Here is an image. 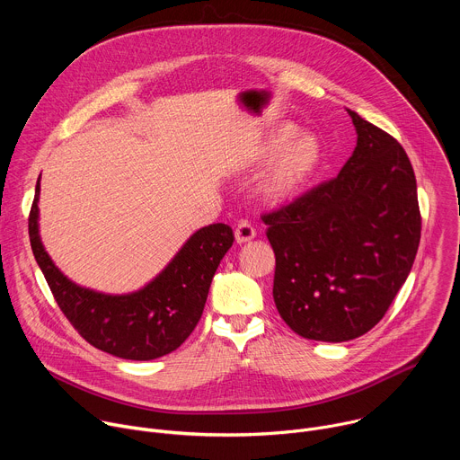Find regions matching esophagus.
I'll return each mask as SVG.
<instances>
[{
	"mask_svg": "<svg viewBox=\"0 0 460 460\" xmlns=\"http://www.w3.org/2000/svg\"><path fill=\"white\" fill-rule=\"evenodd\" d=\"M254 234H256V231H254V227L249 224V222H245V220H242V222H238V226H236V229H234V240H236V243H247V242H251L252 238H254Z\"/></svg>",
	"mask_w": 460,
	"mask_h": 460,
	"instance_id": "34e87169",
	"label": "esophagus"
}]
</instances>
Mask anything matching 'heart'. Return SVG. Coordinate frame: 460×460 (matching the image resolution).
<instances>
[{
  "instance_id": "1",
  "label": "heart",
  "mask_w": 460,
  "mask_h": 460,
  "mask_svg": "<svg viewBox=\"0 0 460 460\" xmlns=\"http://www.w3.org/2000/svg\"><path fill=\"white\" fill-rule=\"evenodd\" d=\"M256 162H268L258 181V196L270 206H284L307 189L322 164L316 137L300 133L293 123H282L264 137L254 153Z\"/></svg>"
}]
</instances>
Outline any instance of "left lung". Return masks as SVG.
<instances>
[{
	"mask_svg": "<svg viewBox=\"0 0 460 460\" xmlns=\"http://www.w3.org/2000/svg\"><path fill=\"white\" fill-rule=\"evenodd\" d=\"M357 147L339 176L264 215L277 270L273 298L309 341L346 342L380 322L420 242L417 180L402 146L348 109Z\"/></svg>",
	"mask_w": 460,
	"mask_h": 460,
	"instance_id": "left-lung-1",
	"label": "left lung"
}]
</instances>
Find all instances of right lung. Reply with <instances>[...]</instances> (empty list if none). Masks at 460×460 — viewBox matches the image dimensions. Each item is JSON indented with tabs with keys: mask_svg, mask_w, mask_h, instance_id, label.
<instances>
[{
	"mask_svg": "<svg viewBox=\"0 0 460 460\" xmlns=\"http://www.w3.org/2000/svg\"><path fill=\"white\" fill-rule=\"evenodd\" d=\"M41 178V176H40ZM40 178L29 217L31 247L63 314L94 348L127 360H155L180 348L199 323L220 260L233 245L226 224L192 233L144 288L111 295L65 277L40 236Z\"/></svg>",
	"mask_w": 460,
	"mask_h": 460,
	"instance_id": "right-lung-1",
	"label": "right lung"
}]
</instances>
